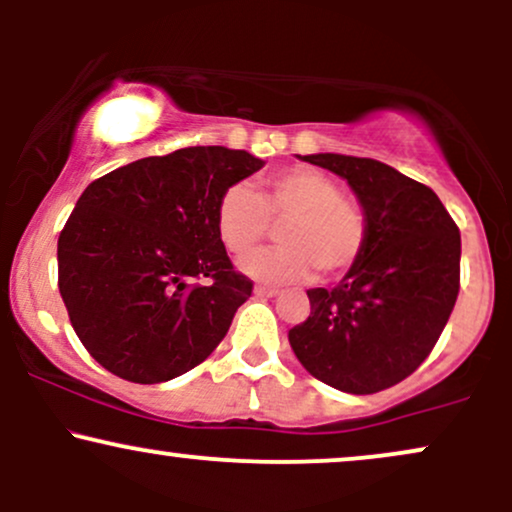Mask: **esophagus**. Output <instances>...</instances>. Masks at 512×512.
<instances>
[{
	"mask_svg": "<svg viewBox=\"0 0 512 512\" xmlns=\"http://www.w3.org/2000/svg\"><path fill=\"white\" fill-rule=\"evenodd\" d=\"M255 296L274 298V296H279V289H274V286H255Z\"/></svg>",
	"mask_w": 512,
	"mask_h": 512,
	"instance_id": "34e87169",
	"label": "esophagus"
}]
</instances>
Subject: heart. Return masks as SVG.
I'll use <instances>...</instances> for the list:
<instances>
[{"label": "heart", "mask_w": 512, "mask_h": 512, "mask_svg": "<svg viewBox=\"0 0 512 512\" xmlns=\"http://www.w3.org/2000/svg\"><path fill=\"white\" fill-rule=\"evenodd\" d=\"M279 228L281 248L264 250L240 264L262 284H296L310 274H344L366 248V216L342 197V187L315 168H286L272 175L257 195L245 182H233L216 204V231L231 255H248Z\"/></svg>", "instance_id": "heart-1"}]
</instances>
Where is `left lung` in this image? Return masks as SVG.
<instances>
[{"mask_svg":"<svg viewBox=\"0 0 512 512\" xmlns=\"http://www.w3.org/2000/svg\"><path fill=\"white\" fill-rule=\"evenodd\" d=\"M349 182L366 248L334 289H310L289 330L303 368L334 390L373 395L414 373L448 325L460 291V231L436 192L373 158L301 156Z\"/></svg>","mask_w":512,"mask_h":512,"instance_id":"8db88e82","label":"left lung"}]
</instances>
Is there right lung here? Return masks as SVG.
I'll use <instances>...</instances> for the list:
<instances>
[{
	"label": "right lung",
	"mask_w": 512,
	"mask_h": 512,
	"mask_svg": "<svg viewBox=\"0 0 512 512\" xmlns=\"http://www.w3.org/2000/svg\"><path fill=\"white\" fill-rule=\"evenodd\" d=\"M264 166L226 146H187L93 180L57 240L76 337L117 378L156 385L207 358L250 298L228 260L216 204Z\"/></svg>",
	"instance_id": "add662e5"
}]
</instances>
